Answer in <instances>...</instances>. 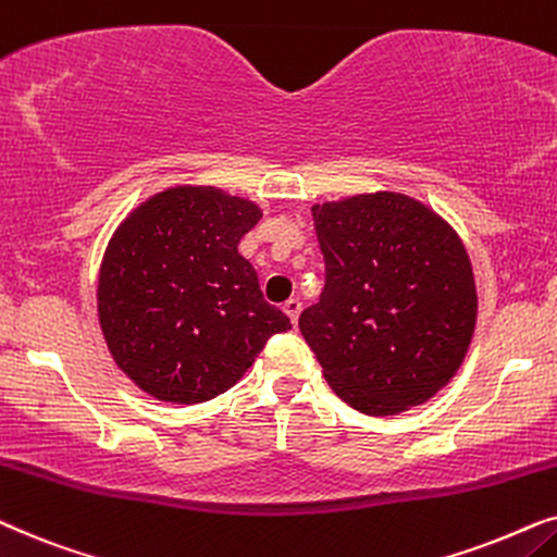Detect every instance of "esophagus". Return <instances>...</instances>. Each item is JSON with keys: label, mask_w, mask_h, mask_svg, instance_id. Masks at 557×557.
<instances>
[{"label": "esophagus", "mask_w": 557, "mask_h": 557, "mask_svg": "<svg viewBox=\"0 0 557 557\" xmlns=\"http://www.w3.org/2000/svg\"><path fill=\"white\" fill-rule=\"evenodd\" d=\"M283 310H285V315H287V318H290V323L295 325V323H298V318H300L302 302H300L298 298H290V300H287V302H285V306H283Z\"/></svg>", "instance_id": "1"}]
</instances>
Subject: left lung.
<instances>
[{
	"label": "left lung",
	"mask_w": 557,
	"mask_h": 557,
	"mask_svg": "<svg viewBox=\"0 0 557 557\" xmlns=\"http://www.w3.org/2000/svg\"><path fill=\"white\" fill-rule=\"evenodd\" d=\"M325 262L300 333L331 389L364 414L428 403L458 372L476 325L463 242L403 193L313 206Z\"/></svg>",
	"instance_id": "left-lung-1"
}]
</instances>
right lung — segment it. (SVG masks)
<instances>
[{"label":"right lung","instance_id":"1","mask_svg":"<svg viewBox=\"0 0 557 557\" xmlns=\"http://www.w3.org/2000/svg\"><path fill=\"white\" fill-rule=\"evenodd\" d=\"M259 206L177 185L111 236L99 272V323L116 367L160 403L196 405L242 380L267 338L293 329L259 290L242 236Z\"/></svg>","mask_w":557,"mask_h":557}]
</instances>
